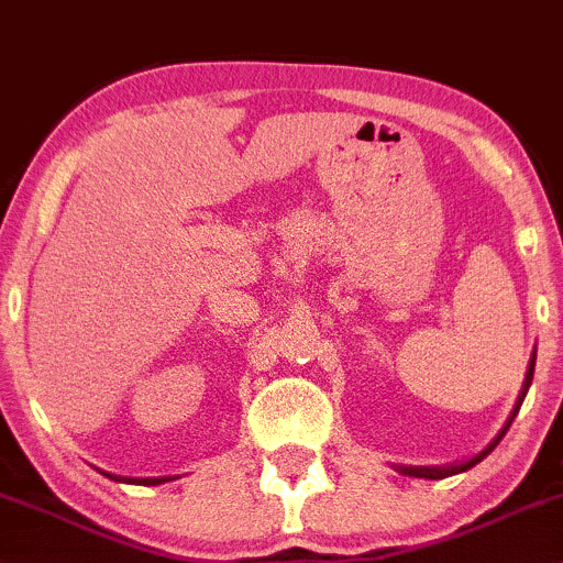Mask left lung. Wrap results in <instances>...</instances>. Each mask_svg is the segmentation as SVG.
<instances>
[{"label":"left lung","instance_id":"left-lung-1","mask_svg":"<svg viewBox=\"0 0 563 563\" xmlns=\"http://www.w3.org/2000/svg\"><path fill=\"white\" fill-rule=\"evenodd\" d=\"M532 372H536V355H532V361H530V368H528V376H525V387H522V393H519V400H517V405H515V410H511V416H509L507 426H504V431L499 433V437L494 439V444H490L486 452H481L478 457H473V460L462 462V465H452V467H400V471H402L405 475H412V478H431V481H439V478H446V475H454V473H465V471H471L473 465H478V462H481L483 457H486V454H488L490 450H494L496 444H499V439L504 437V433H507V429H509V426H511V421H515V416H517V412H519V405H522L525 395H528V389H530Z\"/></svg>","mask_w":563,"mask_h":563}]
</instances>
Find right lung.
I'll return each instance as SVG.
<instances>
[{
	"instance_id": "obj_1",
	"label": "right lung",
	"mask_w": 563,
	"mask_h": 563,
	"mask_svg": "<svg viewBox=\"0 0 563 563\" xmlns=\"http://www.w3.org/2000/svg\"><path fill=\"white\" fill-rule=\"evenodd\" d=\"M109 475V473H103ZM111 481H124V483H142V486H158V483H166V478H140V481H126V478H117V475H109Z\"/></svg>"
}]
</instances>
